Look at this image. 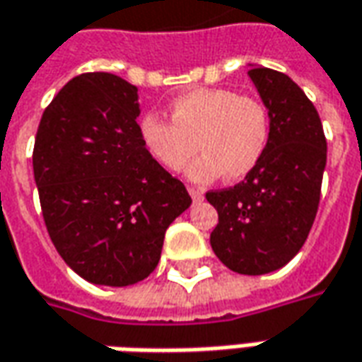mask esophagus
<instances>
[{"instance_id":"34e87169","label":"esophagus","mask_w":362,"mask_h":362,"mask_svg":"<svg viewBox=\"0 0 362 362\" xmlns=\"http://www.w3.org/2000/svg\"><path fill=\"white\" fill-rule=\"evenodd\" d=\"M188 192H190L192 200L198 202L204 198V190H202V188H198V186H190V188H188Z\"/></svg>"}]
</instances>
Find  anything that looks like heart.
<instances>
[{
  "label": "heart",
  "instance_id": "obj_1",
  "mask_svg": "<svg viewBox=\"0 0 362 362\" xmlns=\"http://www.w3.org/2000/svg\"><path fill=\"white\" fill-rule=\"evenodd\" d=\"M170 120L146 112L139 122L144 148L164 170L180 172L192 154L188 178L212 182L242 180L264 158L272 117L264 100L243 97L232 88H196L176 97Z\"/></svg>",
  "mask_w": 362,
  "mask_h": 362
}]
</instances>
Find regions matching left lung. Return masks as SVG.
Listing matches in <instances>:
<instances>
[{"instance_id": "left-lung-1", "label": "left lung", "mask_w": 362, "mask_h": 362, "mask_svg": "<svg viewBox=\"0 0 362 362\" xmlns=\"http://www.w3.org/2000/svg\"><path fill=\"white\" fill-rule=\"evenodd\" d=\"M269 109L264 158L233 188L208 192L218 210L214 253L242 275L284 267L303 247L319 208L327 140L313 103L291 78L267 67L247 71Z\"/></svg>"}]
</instances>
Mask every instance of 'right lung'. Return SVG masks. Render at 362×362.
<instances>
[{
  "instance_id": "obj_1",
  "label": "right lung",
  "mask_w": 362,
  "mask_h": 362,
  "mask_svg": "<svg viewBox=\"0 0 362 362\" xmlns=\"http://www.w3.org/2000/svg\"><path fill=\"white\" fill-rule=\"evenodd\" d=\"M139 88L112 73L71 78L47 107L33 174L47 232L95 285L127 287L158 265L164 233L192 204L139 134Z\"/></svg>"
}]
</instances>
